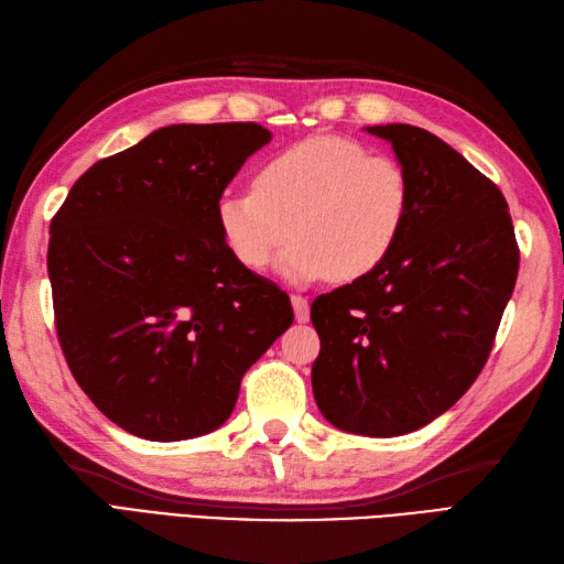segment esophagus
I'll return each mask as SVG.
<instances>
[{"instance_id": "esophagus-1", "label": "esophagus", "mask_w": 564, "mask_h": 564, "mask_svg": "<svg viewBox=\"0 0 564 564\" xmlns=\"http://www.w3.org/2000/svg\"><path fill=\"white\" fill-rule=\"evenodd\" d=\"M291 303H293V313L297 322H307L310 319V303L307 297L303 295H291Z\"/></svg>"}]
</instances>
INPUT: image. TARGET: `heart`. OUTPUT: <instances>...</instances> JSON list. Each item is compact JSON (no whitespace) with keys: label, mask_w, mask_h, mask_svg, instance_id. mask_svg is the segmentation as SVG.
Returning a JSON list of instances; mask_svg holds the SVG:
<instances>
[{"label":"heart","mask_w":564,"mask_h":564,"mask_svg":"<svg viewBox=\"0 0 564 564\" xmlns=\"http://www.w3.org/2000/svg\"><path fill=\"white\" fill-rule=\"evenodd\" d=\"M412 178L390 154L361 142L315 135L279 150L257 166L254 186L220 196L218 227L230 254L251 271L279 261L289 281L334 275L361 281L400 245L412 213Z\"/></svg>","instance_id":"1"}]
</instances>
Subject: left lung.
Here are the masks:
<instances>
[{
  "mask_svg": "<svg viewBox=\"0 0 564 564\" xmlns=\"http://www.w3.org/2000/svg\"><path fill=\"white\" fill-rule=\"evenodd\" d=\"M412 178V213L378 271L319 295L313 392L332 426L402 436L458 402L492 351L519 275V247L501 191L429 130L388 123Z\"/></svg>",
  "mask_w": 564,
  "mask_h": 564,
  "instance_id": "1",
  "label": "left lung"
}]
</instances>
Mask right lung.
<instances>
[{"label":"right lung","mask_w":564,"mask_h":564,"mask_svg":"<svg viewBox=\"0 0 564 564\" xmlns=\"http://www.w3.org/2000/svg\"><path fill=\"white\" fill-rule=\"evenodd\" d=\"M271 142L259 123H176L97 162L51 223L47 275L72 376L148 441L210 434L293 325L289 295L225 247L218 200Z\"/></svg>","instance_id":"add662e5"}]
</instances>
